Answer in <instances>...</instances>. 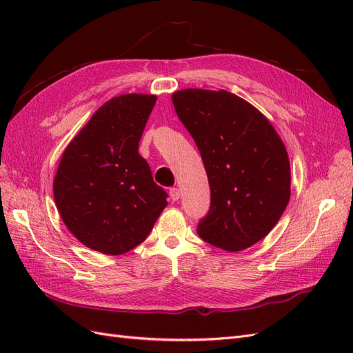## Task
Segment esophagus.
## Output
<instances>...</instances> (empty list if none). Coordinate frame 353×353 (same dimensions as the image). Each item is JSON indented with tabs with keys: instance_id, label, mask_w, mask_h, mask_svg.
I'll return each instance as SVG.
<instances>
[{
	"instance_id": "34e87169",
	"label": "esophagus",
	"mask_w": 353,
	"mask_h": 353,
	"mask_svg": "<svg viewBox=\"0 0 353 353\" xmlns=\"http://www.w3.org/2000/svg\"><path fill=\"white\" fill-rule=\"evenodd\" d=\"M169 196H170V199H172L174 201H178V200H179V196H181V194H179V190L175 188V187L170 188V190H169Z\"/></svg>"
}]
</instances>
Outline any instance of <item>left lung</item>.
I'll use <instances>...</instances> for the list:
<instances>
[{
	"instance_id": "obj_1",
	"label": "left lung",
	"mask_w": 353,
	"mask_h": 353,
	"mask_svg": "<svg viewBox=\"0 0 353 353\" xmlns=\"http://www.w3.org/2000/svg\"><path fill=\"white\" fill-rule=\"evenodd\" d=\"M179 121L205 163L210 208L197 234L215 248L239 252L262 240L290 200V162L274 126L228 91L174 92Z\"/></svg>"
}]
</instances>
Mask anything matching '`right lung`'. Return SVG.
I'll return each mask as SVG.
<instances>
[{"mask_svg":"<svg viewBox=\"0 0 353 353\" xmlns=\"http://www.w3.org/2000/svg\"><path fill=\"white\" fill-rule=\"evenodd\" d=\"M157 97L123 94L105 101L73 138L54 178V201L87 248L123 254L141 244L166 208V191L138 154Z\"/></svg>","mask_w":353,"mask_h":353,"instance_id":"obj_1","label":"right lung"}]
</instances>
